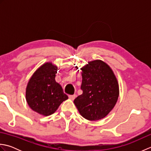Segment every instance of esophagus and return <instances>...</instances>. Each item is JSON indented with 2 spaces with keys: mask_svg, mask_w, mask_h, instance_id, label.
<instances>
[{
  "mask_svg": "<svg viewBox=\"0 0 151 151\" xmlns=\"http://www.w3.org/2000/svg\"><path fill=\"white\" fill-rule=\"evenodd\" d=\"M76 95H69V98L71 100H74L76 98Z\"/></svg>",
  "mask_w": 151,
  "mask_h": 151,
  "instance_id": "obj_1",
  "label": "esophagus"
}]
</instances>
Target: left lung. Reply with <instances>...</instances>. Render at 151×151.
Segmentation results:
<instances>
[{
	"mask_svg": "<svg viewBox=\"0 0 151 151\" xmlns=\"http://www.w3.org/2000/svg\"><path fill=\"white\" fill-rule=\"evenodd\" d=\"M81 70L83 93L74 103L86 119H103L114 108L119 95L116 76L111 67L100 60L88 62Z\"/></svg>",
	"mask_w": 151,
	"mask_h": 151,
	"instance_id": "obj_1",
	"label": "left lung"
}]
</instances>
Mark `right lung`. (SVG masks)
Masks as SVG:
<instances>
[{
	"label": "right lung",
	"mask_w": 151,
	"mask_h": 151,
	"mask_svg": "<svg viewBox=\"0 0 151 151\" xmlns=\"http://www.w3.org/2000/svg\"><path fill=\"white\" fill-rule=\"evenodd\" d=\"M58 67L52 62L40 66L31 76L26 88V100L30 108L44 116L54 114L68 99L55 81Z\"/></svg>",
	"instance_id": "obj_1"
}]
</instances>
